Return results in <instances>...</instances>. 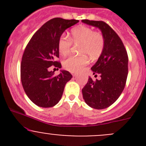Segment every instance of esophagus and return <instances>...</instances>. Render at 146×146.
Returning <instances> with one entry per match:
<instances>
[{"label":"esophagus","instance_id":"obj_1","mask_svg":"<svg viewBox=\"0 0 146 146\" xmlns=\"http://www.w3.org/2000/svg\"><path fill=\"white\" fill-rule=\"evenodd\" d=\"M71 73H72V75H73V77H76V76H77V74H76V73H73V72H72Z\"/></svg>","mask_w":146,"mask_h":146}]
</instances>
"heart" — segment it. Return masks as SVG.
I'll return each mask as SVG.
<instances>
[{
  "label": "heart",
  "instance_id": "heart-1",
  "mask_svg": "<svg viewBox=\"0 0 146 146\" xmlns=\"http://www.w3.org/2000/svg\"><path fill=\"white\" fill-rule=\"evenodd\" d=\"M72 42L74 44H80L79 53L82 54L79 56H71L64 61L65 68L73 73L80 71L88 64L89 58L87 55L92 59L98 58L104 47L102 34L84 25L73 28L70 39L65 35L60 36L58 40V49L61 56H65L70 53Z\"/></svg>",
  "mask_w": 146,
  "mask_h": 146
}]
</instances>
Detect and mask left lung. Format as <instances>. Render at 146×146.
Returning <instances> with one entry per match:
<instances>
[{"instance_id": "obj_1", "label": "left lung", "mask_w": 146, "mask_h": 146, "mask_svg": "<svg viewBox=\"0 0 146 146\" xmlns=\"http://www.w3.org/2000/svg\"><path fill=\"white\" fill-rule=\"evenodd\" d=\"M83 23L99 28L104 38V47L98 61L91 68L100 80L90 77L82 90L88 106L102 110L110 107L119 98L124 89L128 76L127 52L121 39L110 25L103 21L82 20Z\"/></svg>"}]
</instances>
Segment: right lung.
<instances>
[{"label": "right lung", "mask_w": 146, "mask_h": 146, "mask_svg": "<svg viewBox=\"0 0 146 146\" xmlns=\"http://www.w3.org/2000/svg\"><path fill=\"white\" fill-rule=\"evenodd\" d=\"M77 20L56 17L44 24L27 44L20 67L21 82L31 101L41 107H52L61 100L65 85L73 78L67 70L58 76L50 71L51 66L61 68L58 40L68 28L78 23Z\"/></svg>", "instance_id": "1"}]
</instances>
